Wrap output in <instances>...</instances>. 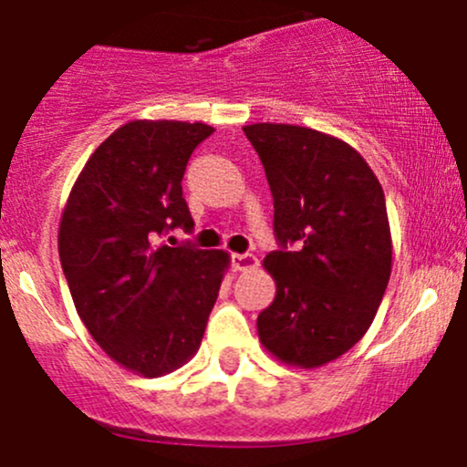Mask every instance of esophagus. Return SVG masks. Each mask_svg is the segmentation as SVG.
<instances>
[{
  "instance_id": "obj_1",
  "label": "esophagus",
  "mask_w": 467,
  "mask_h": 467,
  "mask_svg": "<svg viewBox=\"0 0 467 467\" xmlns=\"http://www.w3.org/2000/svg\"><path fill=\"white\" fill-rule=\"evenodd\" d=\"M233 266L234 271H253L257 268V257L253 253H239V255H233Z\"/></svg>"
}]
</instances>
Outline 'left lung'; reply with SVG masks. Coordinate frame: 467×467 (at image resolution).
I'll return each instance as SVG.
<instances>
[{
	"label": "left lung",
	"mask_w": 467,
	"mask_h": 467,
	"mask_svg": "<svg viewBox=\"0 0 467 467\" xmlns=\"http://www.w3.org/2000/svg\"><path fill=\"white\" fill-rule=\"evenodd\" d=\"M273 194L277 251L264 257L275 298L257 317L262 346L318 368L373 323L390 277L384 192L350 144L291 124L244 126Z\"/></svg>",
	"instance_id": "left-lung-1"
}]
</instances>
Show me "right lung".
I'll return each mask as SVG.
<instances>
[{
    "label": "right lung",
    "mask_w": 467,
    "mask_h": 467,
    "mask_svg": "<svg viewBox=\"0 0 467 467\" xmlns=\"http://www.w3.org/2000/svg\"><path fill=\"white\" fill-rule=\"evenodd\" d=\"M212 133L201 121H129L89 155L60 219V266L78 317L108 357L144 378L199 350L230 264L223 251L160 244L173 228L194 230L181 182Z\"/></svg>",
    "instance_id": "add662e5"
}]
</instances>
